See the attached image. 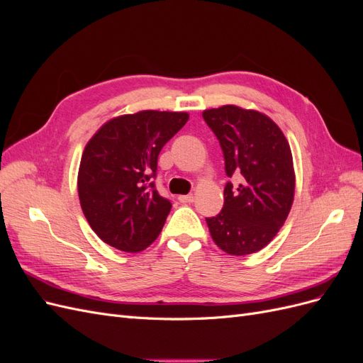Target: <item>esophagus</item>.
I'll return each instance as SVG.
<instances>
[{
	"label": "esophagus",
	"instance_id": "obj_1",
	"mask_svg": "<svg viewBox=\"0 0 363 363\" xmlns=\"http://www.w3.org/2000/svg\"><path fill=\"white\" fill-rule=\"evenodd\" d=\"M179 201L183 203V204H189L194 201V195L189 194V195H179Z\"/></svg>",
	"mask_w": 363,
	"mask_h": 363
}]
</instances>
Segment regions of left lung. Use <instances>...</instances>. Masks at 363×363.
<instances>
[{
    "instance_id": "8db88e82",
    "label": "left lung",
    "mask_w": 363,
    "mask_h": 363,
    "mask_svg": "<svg viewBox=\"0 0 363 363\" xmlns=\"http://www.w3.org/2000/svg\"><path fill=\"white\" fill-rule=\"evenodd\" d=\"M224 152L225 174L240 183L224 188V207L206 218L213 242L230 256L267 247L291 212L295 172L288 139L265 113L227 104L203 112Z\"/></svg>"
}]
</instances>
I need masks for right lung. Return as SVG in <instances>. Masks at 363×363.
I'll use <instances>...</instances> for the list:
<instances>
[{
  "instance_id": "right-lung-1",
  "label": "right lung",
  "mask_w": 363,
  "mask_h": 363,
  "mask_svg": "<svg viewBox=\"0 0 363 363\" xmlns=\"http://www.w3.org/2000/svg\"><path fill=\"white\" fill-rule=\"evenodd\" d=\"M188 119L186 112L121 115L86 144L77 189L87 223L107 245L139 252L160 235L172 204L155 189L152 177L160 150Z\"/></svg>"
}]
</instances>
